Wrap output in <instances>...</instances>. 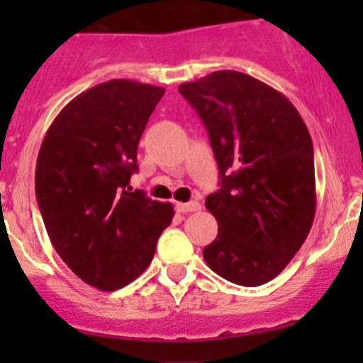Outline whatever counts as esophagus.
Wrapping results in <instances>:
<instances>
[{
    "label": "esophagus",
    "instance_id": "1",
    "mask_svg": "<svg viewBox=\"0 0 363 363\" xmlns=\"http://www.w3.org/2000/svg\"><path fill=\"white\" fill-rule=\"evenodd\" d=\"M175 208H177V212H182V214H184V212H196L200 211V203L193 200V202H188V203H177L175 205Z\"/></svg>",
    "mask_w": 363,
    "mask_h": 363
}]
</instances>
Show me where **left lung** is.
Wrapping results in <instances>:
<instances>
[{
    "instance_id": "obj_1",
    "label": "left lung",
    "mask_w": 363,
    "mask_h": 363,
    "mask_svg": "<svg viewBox=\"0 0 363 363\" xmlns=\"http://www.w3.org/2000/svg\"><path fill=\"white\" fill-rule=\"evenodd\" d=\"M179 93L203 121L221 177L205 200L218 237L203 259L230 283H269L313 226L316 181L306 123L284 94L233 69L181 84Z\"/></svg>"
}]
</instances>
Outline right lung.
I'll use <instances>...</instances> for the list:
<instances>
[{
    "label": "right lung",
    "mask_w": 363,
    "mask_h": 363,
    "mask_svg": "<svg viewBox=\"0 0 363 363\" xmlns=\"http://www.w3.org/2000/svg\"><path fill=\"white\" fill-rule=\"evenodd\" d=\"M163 87L113 79L63 108L38 152L36 202L49 239L84 283L113 291L137 279L174 207L131 189L137 147Z\"/></svg>",
    "instance_id": "1"
}]
</instances>
